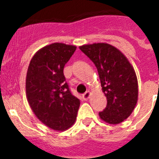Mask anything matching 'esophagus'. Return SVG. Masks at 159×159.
Masks as SVG:
<instances>
[{
	"label": "esophagus",
	"mask_w": 159,
	"mask_h": 159,
	"mask_svg": "<svg viewBox=\"0 0 159 159\" xmlns=\"http://www.w3.org/2000/svg\"><path fill=\"white\" fill-rule=\"evenodd\" d=\"M90 95H91V92H85V93H84V95H82V97H83V99H84V100H87V99H89Z\"/></svg>",
	"instance_id": "obj_1"
}]
</instances>
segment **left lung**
<instances>
[{"instance_id":"obj_1","label":"left lung","mask_w":159,"mask_h":159,"mask_svg":"<svg viewBox=\"0 0 159 159\" xmlns=\"http://www.w3.org/2000/svg\"><path fill=\"white\" fill-rule=\"evenodd\" d=\"M81 51L95 64L107 107L99 112L102 120L119 124L130 116L138 101V80L127 57L116 47L106 43L85 44Z\"/></svg>"}]
</instances>
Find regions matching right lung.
<instances>
[{"label": "right lung", "mask_w": 159, "mask_h": 159, "mask_svg": "<svg viewBox=\"0 0 159 159\" xmlns=\"http://www.w3.org/2000/svg\"><path fill=\"white\" fill-rule=\"evenodd\" d=\"M76 47L53 43L33 56L26 75V95L31 109L49 128L64 130L74 124L80 101L71 94L64 65Z\"/></svg>", "instance_id": "add662e5"}]
</instances>
